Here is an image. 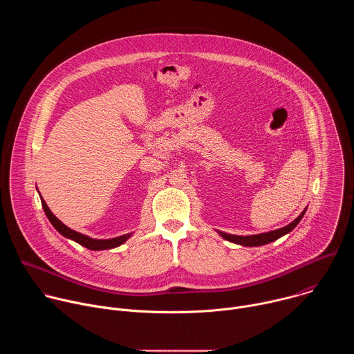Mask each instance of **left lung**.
<instances>
[{"label": "left lung", "instance_id": "left-lung-1", "mask_svg": "<svg viewBox=\"0 0 354 354\" xmlns=\"http://www.w3.org/2000/svg\"><path fill=\"white\" fill-rule=\"evenodd\" d=\"M307 212V207L304 209V212H302L292 223H290L288 225L283 227V228H279V230H274V231H269V232H263V234H258V235H232V234H227V232H223V231H217L224 239L230 241V242H234V243H238V245H242V246H262V245H266V243H270L276 239H279L280 236L288 234L290 231H292L297 224L301 221V218L304 217Z\"/></svg>", "mask_w": 354, "mask_h": 354}]
</instances>
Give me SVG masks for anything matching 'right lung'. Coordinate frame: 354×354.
Segmentation results:
<instances>
[{"instance_id": "right-lung-1", "label": "right lung", "mask_w": 354, "mask_h": 354, "mask_svg": "<svg viewBox=\"0 0 354 354\" xmlns=\"http://www.w3.org/2000/svg\"><path fill=\"white\" fill-rule=\"evenodd\" d=\"M40 194V193H39ZM40 200H41V206H43V210H44V214L47 216L48 221L52 223V225L66 238L68 239H73L77 243L91 249V250H105V249H112V248H118L120 246L122 243H124L131 235L133 232L130 234H124V235H120V236H116V238H111V239H95V238H91L88 235H84L81 232H77L71 228H68L66 224H63L53 213L52 210H50L46 205V201L43 200V197L40 196Z\"/></svg>"}]
</instances>
